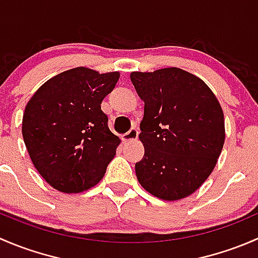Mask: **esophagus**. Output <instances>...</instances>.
<instances>
[{
	"mask_svg": "<svg viewBox=\"0 0 258 258\" xmlns=\"http://www.w3.org/2000/svg\"><path fill=\"white\" fill-rule=\"evenodd\" d=\"M137 137H139V131H137L136 128H131L126 135L122 136V140H123V142H130V141H135Z\"/></svg>",
	"mask_w": 258,
	"mask_h": 258,
	"instance_id": "obj_1",
	"label": "esophagus"
}]
</instances>
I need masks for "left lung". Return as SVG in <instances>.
I'll return each instance as SVG.
<instances>
[{
	"label": "left lung",
	"mask_w": 258,
	"mask_h": 258,
	"mask_svg": "<svg viewBox=\"0 0 258 258\" xmlns=\"http://www.w3.org/2000/svg\"><path fill=\"white\" fill-rule=\"evenodd\" d=\"M130 77L145 102L139 136L145 155L135 165L137 179L157 199H184L209 178L220 157L222 107L204 81L178 67Z\"/></svg>",
	"instance_id": "8db88e82"
}]
</instances>
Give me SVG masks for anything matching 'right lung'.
<instances>
[{
	"instance_id": "add662e5",
	"label": "right lung",
	"mask_w": 258,
	"mask_h": 258,
	"mask_svg": "<svg viewBox=\"0 0 258 258\" xmlns=\"http://www.w3.org/2000/svg\"><path fill=\"white\" fill-rule=\"evenodd\" d=\"M118 79L117 71L67 70L46 81L26 105V148L38 173L57 191L80 194L105 176L121 140L108 128L101 102Z\"/></svg>"
}]
</instances>
